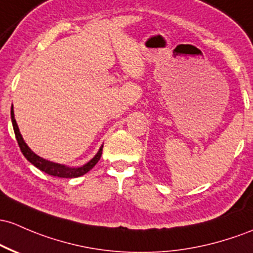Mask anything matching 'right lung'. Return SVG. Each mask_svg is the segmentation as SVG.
Returning <instances> with one entry per match:
<instances>
[{"mask_svg": "<svg viewBox=\"0 0 253 253\" xmlns=\"http://www.w3.org/2000/svg\"><path fill=\"white\" fill-rule=\"evenodd\" d=\"M10 116H12V124H13L14 133H15V138H16V140H18L19 148H20L23 155L26 157V160L29 161V162H31L33 166H36L38 169H41V170L44 171V173L49 174V175L57 176V177L82 176V175H84V174L87 173L88 170H91V169L95 167V166L97 165V162L99 161V158H101V156H102V150H103V145L101 146L99 151L97 152L96 156L93 157L90 162L86 163L85 166H83V167H80V168H68V167H65V166L57 165V163H52V162H49V161H45L44 158L37 156L35 152L31 151V149H30L29 146L26 145V143L24 141L20 132H19L18 125H16L15 119H14L13 107H12V112H10Z\"/></svg>", "mask_w": 253, "mask_h": 253, "instance_id": "add662e5", "label": "right lung"}]
</instances>
